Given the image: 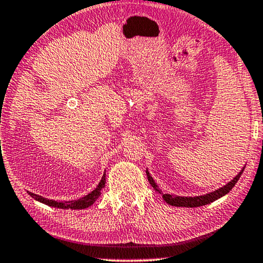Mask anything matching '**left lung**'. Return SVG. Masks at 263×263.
Listing matches in <instances>:
<instances>
[{
  "label": "left lung",
  "instance_id": "left-lung-1",
  "mask_svg": "<svg viewBox=\"0 0 263 263\" xmlns=\"http://www.w3.org/2000/svg\"><path fill=\"white\" fill-rule=\"evenodd\" d=\"M244 168L246 167L241 168L240 172L238 173L232 180L229 181L226 185H223L222 187H220V189H218V190H215L213 192H209V194H205L202 196H195V197H184V196H174V195H170V194H162L159 189V186L156 185L155 180H154L153 177L150 176L148 170H146V177H148L149 183L154 187V190L159 192V194H162L163 199L166 201V203H168V204L173 205V207L196 208V207H201V205L209 204V203L214 202V201H216V199H219L220 197H222V196L229 194V192L232 190V187L234 186V185L237 184V181L239 180V178L241 176V173H243Z\"/></svg>",
  "mask_w": 263,
  "mask_h": 263
}]
</instances>
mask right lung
<instances>
[{"label":"right lung","mask_w":263,"mask_h":263,"mask_svg":"<svg viewBox=\"0 0 263 263\" xmlns=\"http://www.w3.org/2000/svg\"><path fill=\"white\" fill-rule=\"evenodd\" d=\"M104 186H106V174H103L102 179H101L99 185H97V187L93 191H91L90 194H87L86 196H84V197L79 198V199H74V201H65V202H58V201H54V199L44 198V197H42V196L32 194V192H30V191H27V192H29V195L31 196V197L36 199V201L44 203V204H47V205H50V207L61 208V209H85L95 203L96 199L100 197L101 191H102V189Z\"/></svg>","instance_id":"1"}]
</instances>
